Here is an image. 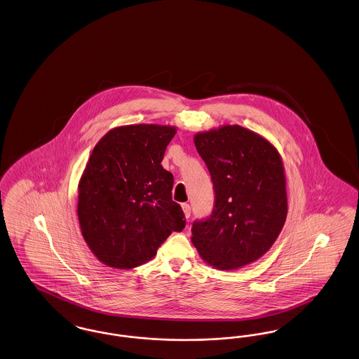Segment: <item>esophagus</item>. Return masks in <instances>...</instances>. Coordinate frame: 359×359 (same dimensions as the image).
<instances>
[{
  "label": "esophagus",
  "mask_w": 359,
  "mask_h": 359,
  "mask_svg": "<svg viewBox=\"0 0 359 359\" xmlns=\"http://www.w3.org/2000/svg\"><path fill=\"white\" fill-rule=\"evenodd\" d=\"M182 210H183V212H184V217L188 219L189 215H191V207H189L188 203H183V205H182Z\"/></svg>",
  "instance_id": "esophagus-1"
}]
</instances>
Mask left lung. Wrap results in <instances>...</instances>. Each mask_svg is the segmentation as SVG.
Listing matches in <instances>:
<instances>
[{
    "mask_svg": "<svg viewBox=\"0 0 359 359\" xmlns=\"http://www.w3.org/2000/svg\"><path fill=\"white\" fill-rule=\"evenodd\" d=\"M210 171L215 205L192 226L191 241L208 265L234 271L264 256L287 219V179L273 144L239 125L194 136Z\"/></svg>",
    "mask_w": 359,
    "mask_h": 359,
    "instance_id": "1",
    "label": "left lung"
}]
</instances>
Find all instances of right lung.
Segmentation results:
<instances>
[{
  "mask_svg": "<svg viewBox=\"0 0 359 359\" xmlns=\"http://www.w3.org/2000/svg\"><path fill=\"white\" fill-rule=\"evenodd\" d=\"M176 126L121 125L97 142L78 184V219L91 253L116 269L151 261L186 226L161 165Z\"/></svg>",
  "mask_w": 359,
  "mask_h": 359,
  "instance_id": "obj_1",
  "label": "right lung"
}]
</instances>
